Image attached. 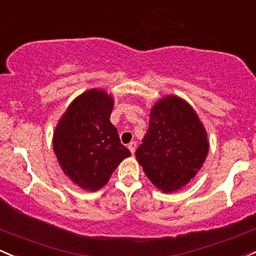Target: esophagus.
I'll list each match as a JSON object with an SVG mask.
<instances>
[{"label":"esophagus","instance_id":"obj_1","mask_svg":"<svg viewBox=\"0 0 256 256\" xmlns=\"http://www.w3.org/2000/svg\"><path fill=\"white\" fill-rule=\"evenodd\" d=\"M136 142H131V143H128V150H130V152L131 153H134V150H136Z\"/></svg>","mask_w":256,"mask_h":256}]
</instances>
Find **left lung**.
I'll list each match as a JSON object with an SVG mask.
<instances>
[{
  "mask_svg": "<svg viewBox=\"0 0 256 256\" xmlns=\"http://www.w3.org/2000/svg\"><path fill=\"white\" fill-rule=\"evenodd\" d=\"M208 134L190 103L170 94L150 109V126L136 159L158 190L172 193L186 186L206 162Z\"/></svg>",
  "mask_w": 256,
  "mask_h": 256,
  "instance_id": "obj_1",
  "label": "left lung"
}]
</instances>
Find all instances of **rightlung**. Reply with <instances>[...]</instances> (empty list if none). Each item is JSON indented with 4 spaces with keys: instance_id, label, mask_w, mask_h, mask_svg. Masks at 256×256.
<instances>
[{
    "instance_id": "1",
    "label": "right lung",
    "mask_w": 256,
    "mask_h": 256,
    "mask_svg": "<svg viewBox=\"0 0 256 256\" xmlns=\"http://www.w3.org/2000/svg\"><path fill=\"white\" fill-rule=\"evenodd\" d=\"M113 106V96L104 90L85 91L70 103L53 132L60 169L85 190L104 187L118 165L131 156L109 120Z\"/></svg>"
}]
</instances>
